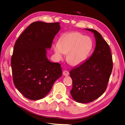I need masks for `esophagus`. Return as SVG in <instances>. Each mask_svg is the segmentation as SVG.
Returning <instances> with one entry per match:
<instances>
[{
  "mask_svg": "<svg viewBox=\"0 0 125 125\" xmlns=\"http://www.w3.org/2000/svg\"><path fill=\"white\" fill-rule=\"evenodd\" d=\"M63 75L65 76H68L69 75V71L67 70H64L63 71Z\"/></svg>",
  "mask_w": 125,
  "mask_h": 125,
  "instance_id": "obj_1",
  "label": "esophagus"
}]
</instances>
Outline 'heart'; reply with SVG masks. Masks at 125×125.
<instances>
[{
	"label": "heart",
	"mask_w": 125,
	"mask_h": 125,
	"mask_svg": "<svg viewBox=\"0 0 125 125\" xmlns=\"http://www.w3.org/2000/svg\"><path fill=\"white\" fill-rule=\"evenodd\" d=\"M92 47V42L89 36L73 32L61 37L59 44H55L54 49L58 59H62L63 54H68L67 60L69 64L77 66L86 59Z\"/></svg>",
	"instance_id": "heart-1"
}]
</instances>
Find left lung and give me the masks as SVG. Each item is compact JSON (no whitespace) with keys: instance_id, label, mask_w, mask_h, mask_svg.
<instances>
[{"instance_id":"obj_1","label":"left lung","mask_w":125,"mask_h":125,"mask_svg":"<svg viewBox=\"0 0 125 125\" xmlns=\"http://www.w3.org/2000/svg\"><path fill=\"white\" fill-rule=\"evenodd\" d=\"M85 30L94 34V51L89 59L70 71L73 80L70 94L80 103L93 102L104 93L113 69L112 56L107 42L97 31Z\"/></svg>"}]
</instances>
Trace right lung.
Instances as JSON below:
<instances>
[{
  "label": "right lung",
  "instance_id": "1",
  "mask_svg": "<svg viewBox=\"0 0 125 125\" xmlns=\"http://www.w3.org/2000/svg\"><path fill=\"white\" fill-rule=\"evenodd\" d=\"M60 28V22H34L15 42L10 62L13 82L26 98H44L62 76L60 64L50 62L47 57V49L51 48Z\"/></svg>",
  "mask_w": 125,
  "mask_h": 125
}]
</instances>
